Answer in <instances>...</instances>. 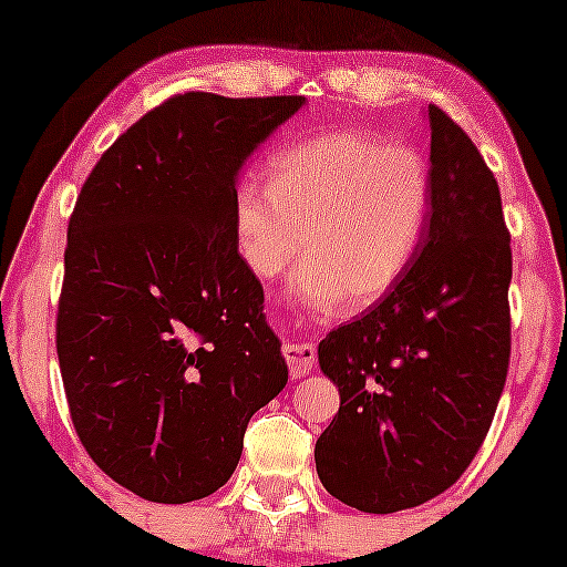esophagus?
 I'll list each match as a JSON object with an SVG mask.
<instances>
[{
  "label": "esophagus",
  "instance_id": "1",
  "mask_svg": "<svg viewBox=\"0 0 567 567\" xmlns=\"http://www.w3.org/2000/svg\"><path fill=\"white\" fill-rule=\"evenodd\" d=\"M282 354L288 360L292 379H303L317 365V349L311 343H285Z\"/></svg>",
  "mask_w": 567,
  "mask_h": 567
}]
</instances>
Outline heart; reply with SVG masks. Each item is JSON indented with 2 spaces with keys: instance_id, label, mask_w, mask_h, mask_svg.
Returning a JSON list of instances; mask_svg holds the SVG:
<instances>
[{
  "instance_id": "b5f03b06",
  "label": "heart",
  "mask_w": 567,
  "mask_h": 567,
  "mask_svg": "<svg viewBox=\"0 0 567 567\" xmlns=\"http://www.w3.org/2000/svg\"><path fill=\"white\" fill-rule=\"evenodd\" d=\"M429 202L432 178L421 154L365 130H330L282 148L269 165V184L237 186L234 247L245 269L266 282L303 252L290 292L317 315L343 301L368 309L415 261Z\"/></svg>"
}]
</instances>
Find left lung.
<instances>
[{
  "mask_svg": "<svg viewBox=\"0 0 567 567\" xmlns=\"http://www.w3.org/2000/svg\"><path fill=\"white\" fill-rule=\"evenodd\" d=\"M426 231L400 285L320 341L341 408L317 440L324 491L389 514L447 491L483 445L509 368L512 247L470 135L429 106Z\"/></svg>",
  "mask_w": 567,
  "mask_h": 567,
  "instance_id": "1",
  "label": "left lung"
}]
</instances>
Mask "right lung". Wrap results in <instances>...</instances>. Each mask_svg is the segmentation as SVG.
Listing matches in <instances>:
<instances>
[{
    "label": "right lung",
    "instance_id": "right-lung-1",
    "mask_svg": "<svg viewBox=\"0 0 567 567\" xmlns=\"http://www.w3.org/2000/svg\"><path fill=\"white\" fill-rule=\"evenodd\" d=\"M303 95L186 93L141 116L69 220L58 362L84 451L114 483L186 504L229 483L247 421L288 383L239 261L243 165Z\"/></svg>",
    "mask_w": 567,
    "mask_h": 567
}]
</instances>
